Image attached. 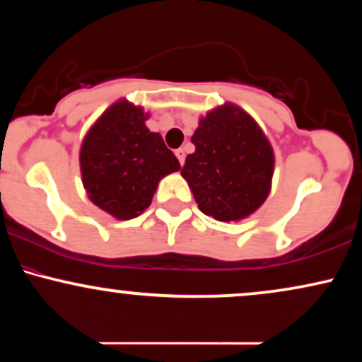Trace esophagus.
Masks as SVG:
<instances>
[{
  "instance_id": "34e87169",
  "label": "esophagus",
  "mask_w": 362,
  "mask_h": 362,
  "mask_svg": "<svg viewBox=\"0 0 362 362\" xmlns=\"http://www.w3.org/2000/svg\"><path fill=\"white\" fill-rule=\"evenodd\" d=\"M175 156L178 158V161H180V165H184V161H185V149L184 148L175 149Z\"/></svg>"
}]
</instances>
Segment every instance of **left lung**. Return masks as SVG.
<instances>
[{"mask_svg":"<svg viewBox=\"0 0 362 362\" xmlns=\"http://www.w3.org/2000/svg\"><path fill=\"white\" fill-rule=\"evenodd\" d=\"M195 151L182 177L199 209L218 221H242L264 204L272 189L276 156L257 120L236 103L224 102L199 119Z\"/></svg>","mask_w":362,"mask_h":362,"instance_id":"left-lung-1","label":"left lung"}]
</instances>
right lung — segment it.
I'll list each match as a JSON object with an SVG mask.
<instances>
[{"label":"right lung","instance_id":"right-lung-1","mask_svg":"<svg viewBox=\"0 0 362 362\" xmlns=\"http://www.w3.org/2000/svg\"><path fill=\"white\" fill-rule=\"evenodd\" d=\"M148 119L144 107L119 98L81 141L80 172L86 195L120 221L143 214L161 178L180 170L163 138L146 127Z\"/></svg>","mask_w":362,"mask_h":362}]
</instances>
